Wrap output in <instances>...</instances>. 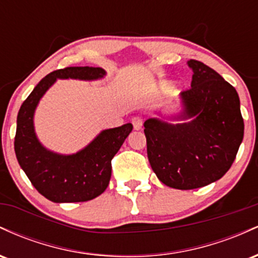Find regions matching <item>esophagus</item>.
Returning a JSON list of instances; mask_svg holds the SVG:
<instances>
[{
  "mask_svg": "<svg viewBox=\"0 0 258 258\" xmlns=\"http://www.w3.org/2000/svg\"><path fill=\"white\" fill-rule=\"evenodd\" d=\"M132 125L135 130H141L143 126V119L141 116H135L132 119Z\"/></svg>",
  "mask_w": 258,
  "mask_h": 258,
  "instance_id": "esophagus-1",
  "label": "esophagus"
}]
</instances>
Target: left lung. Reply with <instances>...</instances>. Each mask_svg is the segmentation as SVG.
Listing matches in <instances>:
<instances>
[{
  "mask_svg": "<svg viewBox=\"0 0 258 258\" xmlns=\"http://www.w3.org/2000/svg\"><path fill=\"white\" fill-rule=\"evenodd\" d=\"M190 88L180 93L183 112L168 123L144 122L150 166L165 185L180 190L200 188L222 178L235 160L244 137L238 92L218 73L195 59Z\"/></svg>",
  "mask_w": 258,
  "mask_h": 258,
  "instance_id": "1",
  "label": "left lung"
}]
</instances>
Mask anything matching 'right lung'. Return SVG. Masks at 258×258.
<instances>
[{
  "label": "right lung",
  "instance_id": "obj_1",
  "mask_svg": "<svg viewBox=\"0 0 258 258\" xmlns=\"http://www.w3.org/2000/svg\"><path fill=\"white\" fill-rule=\"evenodd\" d=\"M102 68L68 67L44 76L20 106L14 150L20 167L40 194L53 203H82L105 190L111 177V160L132 131V123L105 130L81 152L59 155L41 146L34 131V111L44 92L57 79L96 80Z\"/></svg>",
  "mask_w": 258,
  "mask_h": 258
}]
</instances>
